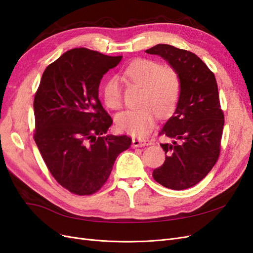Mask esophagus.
Here are the masks:
<instances>
[{
  "label": "esophagus",
  "mask_w": 253,
  "mask_h": 253,
  "mask_svg": "<svg viewBox=\"0 0 253 253\" xmlns=\"http://www.w3.org/2000/svg\"><path fill=\"white\" fill-rule=\"evenodd\" d=\"M152 141L149 139H142V138H134L133 139V147L139 148V147H147V145H151Z\"/></svg>",
  "instance_id": "34e87169"
}]
</instances>
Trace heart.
<instances>
[{"instance_id":"b5f03b06","label":"heart","mask_w":253,"mask_h":253,"mask_svg":"<svg viewBox=\"0 0 253 253\" xmlns=\"http://www.w3.org/2000/svg\"><path fill=\"white\" fill-rule=\"evenodd\" d=\"M126 77L137 85L143 86L139 110L120 114L117 126L120 131L133 136L147 135L155 126L157 112L160 116L170 115L178 104L181 95V79L174 68L164 67L155 60L138 58L124 71ZM103 99L108 108H122V90L117 78H110L103 88Z\"/></svg>"}]
</instances>
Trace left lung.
<instances>
[{
    "instance_id": "left-lung-1",
    "label": "left lung",
    "mask_w": 253,
    "mask_h": 253,
    "mask_svg": "<svg viewBox=\"0 0 253 253\" xmlns=\"http://www.w3.org/2000/svg\"><path fill=\"white\" fill-rule=\"evenodd\" d=\"M145 52L167 60L182 84L173 116L159 132L172 142L160 144L168 155L164 165L153 171V177L166 188L185 190L206 177L220 153L225 117L215 76L189 50L158 44Z\"/></svg>"
}]
</instances>
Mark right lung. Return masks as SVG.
<instances>
[{"mask_svg":"<svg viewBox=\"0 0 253 253\" xmlns=\"http://www.w3.org/2000/svg\"><path fill=\"white\" fill-rule=\"evenodd\" d=\"M121 59L71 49L46 67L36 91L34 139L52 177L74 194L100 190L132 143L126 135H103L113 119L98 97L103 75Z\"/></svg>","mask_w":253,"mask_h":253,"instance_id":"add662e5","label":"right lung"}]
</instances>
